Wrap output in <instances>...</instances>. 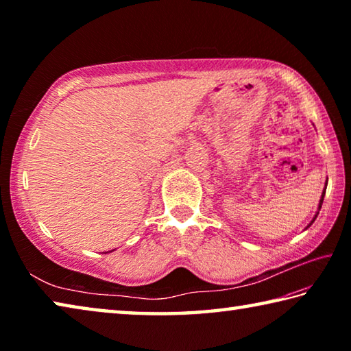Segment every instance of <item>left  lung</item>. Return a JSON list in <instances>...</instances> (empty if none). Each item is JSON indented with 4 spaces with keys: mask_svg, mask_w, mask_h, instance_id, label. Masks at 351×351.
Segmentation results:
<instances>
[{
    "mask_svg": "<svg viewBox=\"0 0 351 351\" xmlns=\"http://www.w3.org/2000/svg\"><path fill=\"white\" fill-rule=\"evenodd\" d=\"M326 189V187H325ZM325 189H324V193H322V198H320V201H319V210H320V207H322V203H324V197H325ZM319 213V212H317ZM317 213H316V217H314L313 218V221L310 223V224H308V228H310V226L314 223V219H316L317 218Z\"/></svg>",
    "mask_w": 351,
    "mask_h": 351,
    "instance_id": "left-lung-1",
    "label": "left lung"
}]
</instances>
